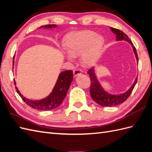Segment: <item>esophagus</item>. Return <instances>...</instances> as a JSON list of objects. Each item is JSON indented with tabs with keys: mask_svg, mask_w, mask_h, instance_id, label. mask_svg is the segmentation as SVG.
Here are the masks:
<instances>
[{
	"mask_svg": "<svg viewBox=\"0 0 152 152\" xmlns=\"http://www.w3.org/2000/svg\"><path fill=\"white\" fill-rule=\"evenodd\" d=\"M73 75H74V76H75V77L80 75V74L81 73L80 70V69H73Z\"/></svg>",
	"mask_w": 152,
	"mask_h": 152,
	"instance_id": "34e87169",
	"label": "esophagus"
}]
</instances>
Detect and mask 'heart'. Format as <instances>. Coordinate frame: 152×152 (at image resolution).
I'll use <instances>...</instances> for the list:
<instances>
[{
    "label": "heart",
    "mask_w": 152,
    "mask_h": 152,
    "mask_svg": "<svg viewBox=\"0 0 152 152\" xmlns=\"http://www.w3.org/2000/svg\"><path fill=\"white\" fill-rule=\"evenodd\" d=\"M104 40L94 31L83 30L69 33L63 40V46L71 58L82 54L83 65L90 66L97 61Z\"/></svg>",
    "instance_id": "b5f03b06"
}]
</instances>
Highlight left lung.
Instances as JSON below:
<instances>
[{
  "instance_id": "left-lung-1",
  "label": "left lung",
  "mask_w": 152,
  "mask_h": 152,
  "mask_svg": "<svg viewBox=\"0 0 152 152\" xmlns=\"http://www.w3.org/2000/svg\"><path fill=\"white\" fill-rule=\"evenodd\" d=\"M111 29H112V31L116 35L117 40H126V41H128L129 43H130L132 44L133 49H134V53L135 54L137 61L138 62L139 59L137 53L136 51V48L134 46V44L132 43V40L129 39L128 35L126 34H125L123 31H121L120 29L113 28H111ZM88 73L90 77L91 84L90 91L92 99H93L95 102H97L98 104L104 107L117 106L126 101L127 99L129 97V95L132 94V92L133 90H134V88L137 83V79H136L134 84H133L132 87L129 88L126 92H125V93L118 95H113L106 93V91L103 90V89L101 88V85L99 84L97 78H96L94 73V70L93 68H91L90 69H89L88 70Z\"/></svg>"
}]
</instances>
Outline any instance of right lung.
Here are the masks:
<instances>
[{
	"mask_svg": "<svg viewBox=\"0 0 152 152\" xmlns=\"http://www.w3.org/2000/svg\"><path fill=\"white\" fill-rule=\"evenodd\" d=\"M44 27L55 28L56 27V25H45ZM13 62L14 61H13ZM73 76V72L72 70H67V71L62 72L58 77V80L53 89L52 93L46 99L40 100V101H33L25 98L18 91L17 87H15V88L17 90V92L20 96L22 99L23 100V101L26 102V104H28L29 106L31 107L32 108L44 111L51 110L57 108V107L61 104V103L63 101L66 94H67L70 84H71L72 82ZM14 84H15V81Z\"/></svg>",
	"mask_w": 152,
	"mask_h": 152,
	"instance_id": "1",
	"label": "right lung"
}]
</instances>
